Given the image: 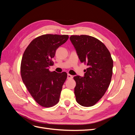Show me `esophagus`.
Instances as JSON below:
<instances>
[{
    "mask_svg": "<svg viewBox=\"0 0 135 135\" xmlns=\"http://www.w3.org/2000/svg\"><path fill=\"white\" fill-rule=\"evenodd\" d=\"M73 78V75H70V74H68V79H71Z\"/></svg>",
    "mask_w": 135,
    "mask_h": 135,
    "instance_id": "34e87169",
    "label": "esophagus"
}]
</instances>
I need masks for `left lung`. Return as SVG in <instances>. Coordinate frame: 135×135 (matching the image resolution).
<instances>
[{
	"mask_svg": "<svg viewBox=\"0 0 135 135\" xmlns=\"http://www.w3.org/2000/svg\"><path fill=\"white\" fill-rule=\"evenodd\" d=\"M70 40L80 62L88 67L84 77H74L76 101L83 107H92L103 97L109 86L113 61L107 47L96 38L86 35H71Z\"/></svg>",
	"mask_w": 135,
	"mask_h": 135,
	"instance_id": "left-lung-1",
	"label": "left lung"
}]
</instances>
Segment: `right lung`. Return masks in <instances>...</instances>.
Wrapping results in <instances>:
<instances>
[{
    "label": "right lung",
    "mask_w": 135,
    "mask_h": 135,
    "mask_svg": "<svg viewBox=\"0 0 135 135\" xmlns=\"http://www.w3.org/2000/svg\"><path fill=\"white\" fill-rule=\"evenodd\" d=\"M68 35L45 34L32 40L24 52L21 63L23 83L40 106L50 108L59 103L67 73L50 71L56 50L66 42Z\"/></svg>",
    "instance_id": "add662e5"
}]
</instances>
